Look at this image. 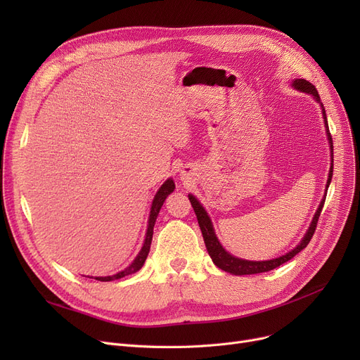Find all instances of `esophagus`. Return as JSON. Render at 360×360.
<instances>
[{
  "mask_svg": "<svg viewBox=\"0 0 360 360\" xmlns=\"http://www.w3.org/2000/svg\"><path fill=\"white\" fill-rule=\"evenodd\" d=\"M181 174H182V181H184V182H188V174L185 172V170H184V172H181Z\"/></svg>",
  "mask_w": 360,
  "mask_h": 360,
  "instance_id": "obj_1",
  "label": "esophagus"
}]
</instances>
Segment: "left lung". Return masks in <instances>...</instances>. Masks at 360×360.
I'll use <instances>...</instances> for the list:
<instances>
[{
    "label": "left lung",
    "instance_id": "1",
    "mask_svg": "<svg viewBox=\"0 0 360 360\" xmlns=\"http://www.w3.org/2000/svg\"><path fill=\"white\" fill-rule=\"evenodd\" d=\"M292 87L299 90V91H304V93H308L311 94V96L316 101V103H319L321 106V112H323V118H324V127H326V132H327V139H328V144H330V151H331V166H330V170H328V178H327V185H326V194H327V188L330 186V182H331V178H333V140H331V134H330V129H328V122H327V115H326V109H324V105L321 103V99H319V94L315 89V86L309 82H307L305 79H295L292 82ZM188 198H190L191 201V205L193 209L197 214V220H198V224H200V229H201V233H202V238H204V243H205V248L207 251H209V255L210 258L213 259L214 266H217L220 270L223 271H228L231 274H235V276H245V274H258V273H266V271H270V270H274L277 269L278 266H281V264L288 262L289 259H292L296 254H299L302 250L307 248V245L309 243L314 232H315V228H316V223H318V219H319V214H321V210H323L324 207V201H326V195L324 198L321 200L318 209L312 217V221L309 224V228L305 233V236L300 239V242L296 245V247L286 252L285 255L281 257H277V258H273V259H267V261H250V259H243V258H238L232 254H229L228 251H226L223 248V245L220 243V240L217 239L216 236V232H214V228H213V223H212V219L209 216V213L205 212V209L202 207V204L195 198V195L193 194H188Z\"/></svg>",
    "mask_w": 360,
    "mask_h": 360
}]
</instances>
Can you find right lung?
Masks as SVG:
<instances>
[{
  "instance_id": "obj_1",
  "label": "right lung",
  "mask_w": 360,
  "mask_h": 360,
  "mask_svg": "<svg viewBox=\"0 0 360 360\" xmlns=\"http://www.w3.org/2000/svg\"><path fill=\"white\" fill-rule=\"evenodd\" d=\"M175 190V182L172 178H169L163 182V185L159 188V191L156 193L155 198H153V202H151V209H150V216H148V224H147V231H146V239L143 242V247L140 250V252L137 254V257L134 258V261H132L129 266L127 269H124L122 271L117 273V274H112V276H105V277H94L99 281H112V280H118V278H122L128 274H134L137 273L143 266H144V261L148 255V251H150V245H151V239H153V228H155V223H156V219L159 216V212L162 209V205L165 202V200L167 198L169 194H172ZM89 277V276H87ZM89 278H93V277H89Z\"/></svg>"
}]
</instances>
